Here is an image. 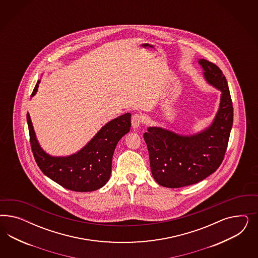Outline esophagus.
Returning a JSON list of instances; mask_svg holds the SVG:
<instances>
[{"label":"esophagus","instance_id":"esophagus-1","mask_svg":"<svg viewBox=\"0 0 258 258\" xmlns=\"http://www.w3.org/2000/svg\"><path fill=\"white\" fill-rule=\"evenodd\" d=\"M144 121V118L141 115V114H134L133 118H132V125H133V130H136L140 126L141 124L143 123Z\"/></svg>","mask_w":258,"mask_h":258}]
</instances>
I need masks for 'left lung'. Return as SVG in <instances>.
<instances>
[{
    "label": "left lung",
    "mask_w": 258,
    "mask_h": 258,
    "mask_svg": "<svg viewBox=\"0 0 258 258\" xmlns=\"http://www.w3.org/2000/svg\"><path fill=\"white\" fill-rule=\"evenodd\" d=\"M205 80L221 92L219 108L211 125L193 135H180L160 126L144 133L154 180L168 188L197 183L216 171L226 152L234 109L226 78L219 67L199 59Z\"/></svg>",
    "instance_id": "left-lung-1"
}]
</instances>
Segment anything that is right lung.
<instances>
[{
    "label": "right lung",
    "instance_id": "obj_1",
    "mask_svg": "<svg viewBox=\"0 0 258 258\" xmlns=\"http://www.w3.org/2000/svg\"><path fill=\"white\" fill-rule=\"evenodd\" d=\"M38 80L32 96L38 92ZM132 114L120 115L96 133L83 149L69 156L55 157L40 148L27 112L32 152L40 170L62 187L76 192H91L103 187L109 180L114 149L119 140L130 132Z\"/></svg>",
    "mask_w": 258,
    "mask_h": 258
}]
</instances>
